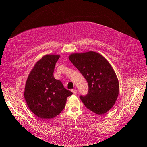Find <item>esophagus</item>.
Segmentation results:
<instances>
[{
	"mask_svg": "<svg viewBox=\"0 0 147 147\" xmlns=\"http://www.w3.org/2000/svg\"><path fill=\"white\" fill-rule=\"evenodd\" d=\"M72 92H73V94H75V95L77 94V90H73Z\"/></svg>",
	"mask_w": 147,
	"mask_h": 147,
	"instance_id": "esophagus-1",
	"label": "esophagus"
}]
</instances>
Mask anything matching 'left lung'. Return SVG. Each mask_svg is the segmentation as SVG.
<instances>
[{
  "label": "left lung",
  "mask_w": 147,
  "mask_h": 147,
  "mask_svg": "<svg viewBox=\"0 0 147 147\" xmlns=\"http://www.w3.org/2000/svg\"><path fill=\"white\" fill-rule=\"evenodd\" d=\"M69 58L88 83V94L80 97L84 105L97 115L107 112L116 102L119 89L117 75L108 61L94 51L73 53Z\"/></svg>",
  "instance_id": "1"
}]
</instances>
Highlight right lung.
Listing matches in <instances>:
<instances>
[{"mask_svg": "<svg viewBox=\"0 0 147 147\" xmlns=\"http://www.w3.org/2000/svg\"><path fill=\"white\" fill-rule=\"evenodd\" d=\"M59 57L58 55L43 56L35 63L26 83L25 100L31 112L40 118L56 117L64 109L67 97L73 94L53 76Z\"/></svg>", "mask_w": 147, "mask_h": 147, "instance_id": "add662e5", "label": "right lung"}]
</instances>
